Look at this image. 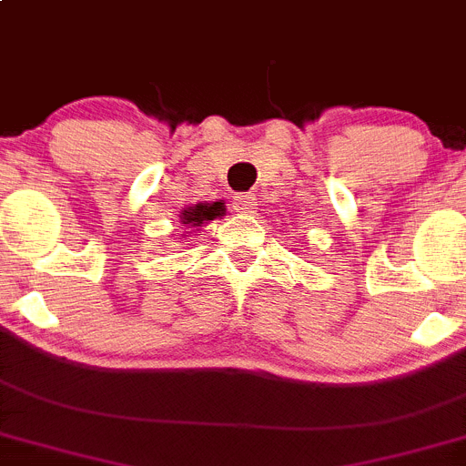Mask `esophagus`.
I'll return each mask as SVG.
<instances>
[{
  "mask_svg": "<svg viewBox=\"0 0 466 466\" xmlns=\"http://www.w3.org/2000/svg\"><path fill=\"white\" fill-rule=\"evenodd\" d=\"M232 206H234V210H237V213L251 215V213H256L258 198L253 197V194H237V197H234Z\"/></svg>",
  "mask_w": 466,
  "mask_h": 466,
  "instance_id": "obj_1",
  "label": "esophagus"
}]
</instances>
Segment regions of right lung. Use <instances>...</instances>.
<instances>
[{"mask_svg":"<svg viewBox=\"0 0 466 466\" xmlns=\"http://www.w3.org/2000/svg\"><path fill=\"white\" fill-rule=\"evenodd\" d=\"M225 213V206L220 201L215 203H198V206H191L182 213V225H191V227H198L203 222L213 220V218H220Z\"/></svg>","mask_w":466,"mask_h":466,"instance_id":"1","label":"right lung"}]
</instances>
